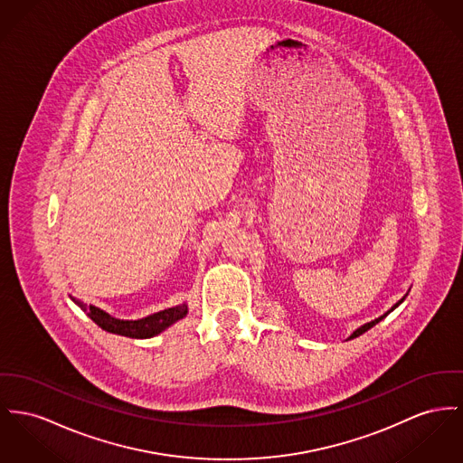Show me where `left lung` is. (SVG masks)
I'll list each match as a JSON object with an SVG mask.
<instances>
[{
  "label": "left lung",
  "mask_w": 463,
  "mask_h": 463,
  "mask_svg": "<svg viewBox=\"0 0 463 463\" xmlns=\"http://www.w3.org/2000/svg\"><path fill=\"white\" fill-rule=\"evenodd\" d=\"M403 298H405V297H403ZM403 298H402V300H399V302H397V304H395V306H393V307L390 308V310H388V312H384V314H383V316H379V317H377V319H373V321H370V323H365V325H364V326H360V328H356V330H354V332H353V334H351V335H349V339H356V337H360V335H362V334H365V332H367V330H370V328H372V326H375V325H377V323H379V321H381V319H384V317H386V316H388V314H390V312H392V310H393V308L399 307V306H401L402 302H403Z\"/></svg>",
  "instance_id": "left-lung-1"
}]
</instances>
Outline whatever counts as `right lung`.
I'll use <instances>...</instances> for the list:
<instances>
[{"instance_id":"right-lung-1","label":"right lung","mask_w":463,"mask_h":463,"mask_svg":"<svg viewBox=\"0 0 463 463\" xmlns=\"http://www.w3.org/2000/svg\"><path fill=\"white\" fill-rule=\"evenodd\" d=\"M71 300L82 308L94 323L109 332V334H116V335H123V337H129V339H151L157 334H161L163 330H166L168 326H172L175 321L183 319L185 314H187V306L181 304V306H175V307L165 308V310H159L155 312L147 317H142V319H118V317H112L109 312L101 310V308L94 307V306H86L82 304L80 300L73 298Z\"/></svg>"}]
</instances>
